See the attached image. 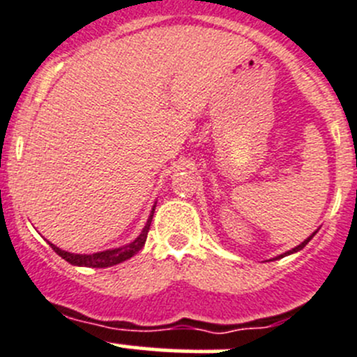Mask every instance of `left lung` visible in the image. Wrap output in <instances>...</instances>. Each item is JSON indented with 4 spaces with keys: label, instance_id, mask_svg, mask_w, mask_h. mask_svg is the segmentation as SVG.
<instances>
[{
    "label": "left lung",
    "instance_id": "1",
    "mask_svg": "<svg viewBox=\"0 0 357 357\" xmlns=\"http://www.w3.org/2000/svg\"><path fill=\"white\" fill-rule=\"evenodd\" d=\"M312 238H314V234H312V236H310V238H307V239H305V241H303V243H302V245L295 246V248H294V250H290V252H287V253H283V255L276 257V259H283V257H287V255H291V253L298 252V250H302V248H303V246H305V245H307V243H309V241H310V239H312Z\"/></svg>",
    "mask_w": 357,
    "mask_h": 357
}]
</instances>
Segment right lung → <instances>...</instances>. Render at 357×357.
<instances>
[{"label": "right lung", "instance_id": "right-lung-1", "mask_svg": "<svg viewBox=\"0 0 357 357\" xmlns=\"http://www.w3.org/2000/svg\"><path fill=\"white\" fill-rule=\"evenodd\" d=\"M154 208L156 204L153 206V211H151V217L147 220L146 227L142 229L139 238L135 241H132L130 245L121 246V248H114V250H105V252H98V253H91V255H79V253H69L66 250H60L55 245H52L54 252L57 255L62 257L63 260H67L69 264L73 266H81V267H111L116 266V264H121L125 260L132 259L135 253H139L140 250L144 248L146 245V239H147V232H149L151 227V222H153V215H154Z\"/></svg>", "mask_w": 357, "mask_h": 357}]
</instances>
